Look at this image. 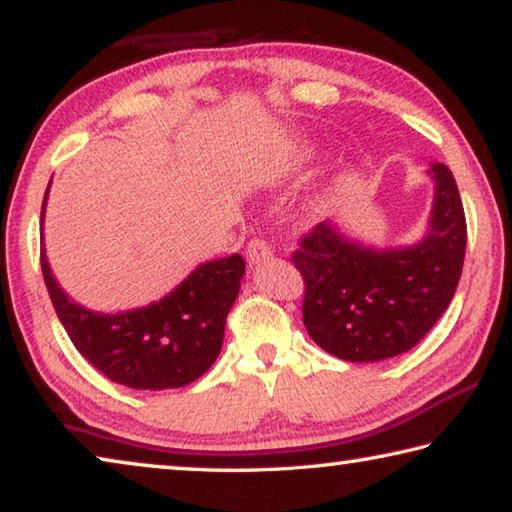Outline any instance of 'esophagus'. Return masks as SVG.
I'll use <instances>...</instances> for the list:
<instances>
[{"mask_svg": "<svg viewBox=\"0 0 512 512\" xmlns=\"http://www.w3.org/2000/svg\"><path fill=\"white\" fill-rule=\"evenodd\" d=\"M271 257H273V250L262 239H253L246 248V259L250 266H257L259 262H266V259H271Z\"/></svg>", "mask_w": 512, "mask_h": 512, "instance_id": "esophagus-1", "label": "esophagus"}]
</instances>
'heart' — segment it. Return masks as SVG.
<instances>
[{
	"label": "heart",
	"instance_id": "1",
	"mask_svg": "<svg viewBox=\"0 0 512 512\" xmlns=\"http://www.w3.org/2000/svg\"><path fill=\"white\" fill-rule=\"evenodd\" d=\"M323 155H325V151L318 142H311V140L296 142L291 146V151L287 153V158H284L282 167L273 173L275 183H282V180H289V178L305 176L307 171L314 169L316 164L323 160ZM320 214H323V201L316 198V201L307 203L298 212V221L302 225H311V223H316L320 219Z\"/></svg>",
	"mask_w": 512,
	"mask_h": 512
}]
</instances>
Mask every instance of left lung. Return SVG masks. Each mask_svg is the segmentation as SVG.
Segmentation results:
<instances>
[{
	"mask_svg": "<svg viewBox=\"0 0 512 512\" xmlns=\"http://www.w3.org/2000/svg\"><path fill=\"white\" fill-rule=\"evenodd\" d=\"M427 176L433 205L413 244H368L327 219L293 253L307 287L305 327L332 357L375 363L409 352L452 302L467 244L463 203L443 162H431Z\"/></svg>",
	"mask_w": 512,
	"mask_h": 512,
	"instance_id": "8db88e82",
	"label": "left lung"
}]
</instances>
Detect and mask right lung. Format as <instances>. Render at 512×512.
Segmentation results:
<instances>
[{
    "instance_id": "add662e5",
    "label": "right lung",
    "mask_w": 512,
    "mask_h": 512,
    "mask_svg": "<svg viewBox=\"0 0 512 512\" xmlns=\"http://www.w3.org/2000/svg\"><path fill=\"white\" fill-rule=\"evenodd\" d=\"M49 187L42 201V225ZM40 264L49 298L76 350L110 381L135 391L180 388L210 370L246 273L244 257L237 253L212 259L198 264L176 289L151 305L103 314L79 305L60 289L45 248Z\"/></svg>"
}]
</instances>
